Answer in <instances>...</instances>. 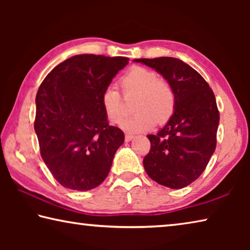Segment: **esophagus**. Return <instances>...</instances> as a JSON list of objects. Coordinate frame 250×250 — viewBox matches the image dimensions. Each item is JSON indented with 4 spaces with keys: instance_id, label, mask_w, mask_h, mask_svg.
Masks as SVG:
<instances>
[{
    "instance_id": "34e87169",
    "label": "esophagus",
    "mask_w": 250,
    "mask_h": 250,
    "mask_svg": "<svg viewBox=\"0 0 250 250\" xmlns=\"http://www.w3.org/2000/svg\"><path fill=\"white\" fill-rule=\"evenodd\" d=\"M125 142H130L132 139H134V135L133 134H130V133H126L125 134Z\"/></svg>"
}]
</instances>
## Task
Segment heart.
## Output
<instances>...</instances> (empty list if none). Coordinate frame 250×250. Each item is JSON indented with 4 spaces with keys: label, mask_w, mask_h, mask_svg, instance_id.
<instances>
[{
    "label": "heart",
    "mask_w": 250,
    "mask_h": 250,
    "mask_svg": "<svg viewBox=\"0 0 250 250\" xmlns=\"http://www.w3.org/2000/svg\"><path fill=\"white\" fill-rule=\"evenodd\" d=\"M120 86L125 96L137 95L134 116L126 119L122 126L130 132H143L155 124L163 125L170 119L175 107V96L170 83L153 70L134 67L120 79ZM101 104L108 119L120 124L125 118V108L120 92L115 87L105 88L101 95Z\"/></svg>",
    "instance_id": "b5f03b06"
}]
</instances>
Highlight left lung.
<instances>
[{"mask_svg": "<svg viewBox=\"0 0 250 250\" xmlns=\"http://www.w3.org/2000/svg\"><path fill=\"white\" fill-rule=\"evenodd\" d=\"M153 68L170 83L175 107L167 125L149 134L150 152L143 167L152 180L170 188L191 184L205 170L216 147L219 112L205 79L173 57L134 59Z\"/></svg>", "mask_w": 250, "mask_h": 250, "instance_id": "obj_1", "label": "left lung"}]
</instances>
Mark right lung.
<instances>
[{"mask_svg": "<svg viewBox=\"0 0 250 250\" xmlns=\"http://www.w3.org/2000/svg\"><path fill=\"white\" fill-rule=\"evenodd\" d=\"M128 62L119 56L76 55L40 86L34 129L42 159L64 188L89 191L108 176L125 134L109 125L101 95Z\"/></svg>", "mask_w": 250, "mask_h": 250, "instance_id": "add662e5", "label": "right lung"}]
</instances>
